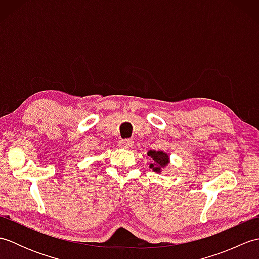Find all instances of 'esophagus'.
I'll return each instance as SVG.
<instances>
[{
    "instance_id": "34e87169",
    "label": "esophagus",
    "mask_w": 259,
    "mask_h": 259,
    "mask_svg": "<svg viewBox=\"0 0 259 259\" xmlns=\"http://www.w3.org/2000/svg\"><path fill=\"white\" fill-rule=\"evenodd\" d=\"M134 139H122L119 141V147L123 148V149H129L130 147L134 146Z\"/></svg>"
}]
</instances>
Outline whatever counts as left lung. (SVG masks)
Listing matches in <instances>:
<instances>
[{"instance_id": "obj_1", "label": "left lung", "mask_w": 259, "mask_h": 259, "mask_svg": "<svg viewBox=\"0 0 259 259\" xmlns=\"http://www.w3.org/2000/svg\"><path fill=\"white\" fill-rule=\"evenodd\" d=\"M148 156L152 158V160L155 163L150 164V168H152L153 171L160 172L161 168L168 166L169 163V156L166 152L163 151H156V150H150L148 151Z\"/></svg>"}]
</instances>
